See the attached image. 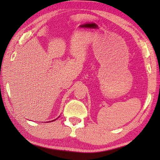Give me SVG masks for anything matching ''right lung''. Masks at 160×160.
<instances>
[{
	"mask_svg": "<svg viewBox=\"0 0 160 160\" xmlns=\"http://www.w3.org/2000/svg\"><path fill=\"white\" fill-rule=\"evenodd\" d=\"M60 116H59V117H60ZM59 117H58V118H59ZM58 118H57L56 119H55V120H52V122H53V121H55V120H57V119H58Z\"/></svg>",
	"mask_w": 160,
	"mask_h": 160,
	"instance_id": "add662e5",
	"label": "right lung"
}]
</instances>
